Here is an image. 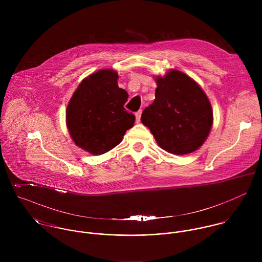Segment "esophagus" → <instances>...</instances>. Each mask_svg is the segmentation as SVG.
I'll list each match as a JSON object with an SVG mask.
<instances>
[{"label": "esophagus", "instance_id": "34e87169", "mask_svg": "<svg viewBox=\"0 0 262 262\" xmlns=\"http://www.w3.org/2000/svg\"><path fill=\"white\" fill-rule=\"evenodd\" d=\"M135 117H136V123L140 122V118H141V111L135 113Z\"/></svg>", "mask_w": 262, "mask_h": 262}]
</instances>
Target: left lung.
<instances>
[{"instance_id":"8db88e82","label":"left lung","mask_w":262,"mask_h":262,"mask_svg":"<svg viewBox=\"0 0 262 262\" xmlns=\"http://www.w3.org/2000/svg\"><path fill=\"white\" fill-rule=\"evenodd\" d=\"M155 99L142 113L157 144L184 155L200 148L213 125L211 103L202 88L188 75L170 70L156 77Z\"/></svg>"}]
</instances>
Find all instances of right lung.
Here are the masks:
<instances>
[{
  "mask_svg": "<svg viewBox=\"0 0 262 262\" xmlns=\"http://www.w3.org/2000/svg\"><path fill=\"white\" fill-rule=\"evenodd\" d=\"M118 73L101 70L78 84L67 108V126L75 145L94 155L116 147L135 116L124 108L128 93L118 86Z\"/></svg>",
  "mask_w": 262,
  "mask_h": 262,
  "instance_id": "add662e5",
  "label": "right lung"
}]
</instances>
